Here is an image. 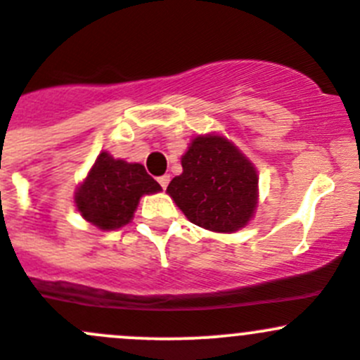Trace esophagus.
I'll return each instance as SVG.
<instances>
[{
  "instance_id": "34e87169",
  "label": "esophagus",
  "mask_w": 360,
  "mask_h": 360,
  "mask_svg": "<svg viewBox=\"0 0 360 360\" xmlns=\"http://www.w3.org/2000/svg\"><path fill=\"white\" fill-rule=\"evenodd\" d=\"M158 181H159V185H161L162 188H166V187H168V184H169V175H162V176H159Z\"/></svg>"
}]
</instances>
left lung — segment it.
Returning a JSON list of instances; mask_svg holds the SVG:
<instances>
[{
	"instance_id": "8db88e82",
	"label": "left lung",
	"mask_w": 360,
	"mask_h": 360,
	"mask_svg": "<svg viewBox=\"0 0 360 360\" xmlns=\"http://www.w3.org/2000/svg\"><path fill=\"white\" fill-rule=\"evenodd\" d=\"M181 168L166 192L192 224L234 233L250 222L257 208V169L227 138L195 136L181 155Z\"/></svg>"
}]
</instances>
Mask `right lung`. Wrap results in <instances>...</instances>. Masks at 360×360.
I'll list each match as a JSON object with an SVG mask.
<instances>
[{"instance_id":"right-lung-1","label":"right lung","mask_w":360,"mask_h":360,"mask_svg":"<svg viewBox=\"0 0 360 360\" xmlns=\"http://www.w3.org/2000/svg\"><path fill=\"white\" fill-rule=\"evenodd\" d=\"M159 191L161 185L143 166L101 152L75 191V206L92 226L113 231L131 222L141 195Z\"/></svg>"}]
</instances>
